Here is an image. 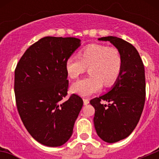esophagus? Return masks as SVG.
I'll return each instance as SVG.
<instances>
[{"label":"esophagus","mask_w":159,"mask_h":159,"mask_svg":"<svg viewBox=\"0 0 159 159\" xmlns=\"http://www.w3.org/2000/svg\"><path fill=\"white\" fill-rule=\"evenodd\" d=\"M88 103H89V99H86V98H85V99H84V104L88 105Z\"/></svg>","instance_id":"esophagus-1"}]
</instances>
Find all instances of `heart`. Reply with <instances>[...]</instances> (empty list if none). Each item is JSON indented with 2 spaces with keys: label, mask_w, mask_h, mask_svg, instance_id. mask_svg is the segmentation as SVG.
I'll return each mask as SVG.
<instances>
[{
  "label": "heart",
  "mask_w": 159,
  "mask_h": 159,
  "mask_svg": "<svg viewBox=\"0 0 159 159\" xmlns=\"http://www.w3.org/2000/svg\"><path fill=\"white\" fill-rule=\"evenodd\" d=\"M89 67V77L74 83L71 91L82 96H89L102 88H108L116 82L123 68L121 52L115 47L92 43L79 52V57L67 59L65 70L71 80H75Z\"/></svg>",
  "instance_id": "heart-1"
}]
</instances>
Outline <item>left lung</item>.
Wrapping results in <instances>:
<instances>
[{"label": "left lung", "instance_id": "left-lung-1", "mask_svg": "<svg viewBox=\"0 0 159 159\" xmlns=\"http://www.w3.org/2000/svg\"><path fill=\"white\" fill-rule=\"evenodd\" d=\"M121 52L123 68L114 87L102 96L90 101L95 107L94 124L97 134L109 143L128 137L139 121L146 99L145 70L143 60L131 43L116 36L101 37ZM101 101L108 104L102 105Z\"/></svg>", "mask_w": 159, "mask_h": 159}]
</instances>
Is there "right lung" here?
I'll return each mask as SVG.
<instances>
[{"label": "right lung", "instance_id": "right-lung-1", "mask_svg": "<svg viewBox=\"0 0 159 159\" xmlns=\"http://www.w3.org/2000/svg\"><path fill=\"white\" fill-rule=\"evenodd\" d=\"M75 37L45 36L25 51L15 69L14 92L18 113L36 141L60 147L72 134L84 102L72 94L65 102L67 59L80 46Z\"/></svg>", "mask_w": 159, "mask_h": 159}]
</instances>
